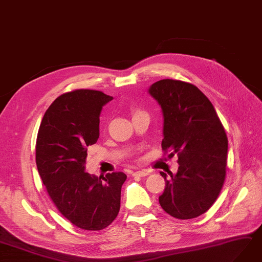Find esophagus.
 <instances>
[{"mask_svg": "<svg viewBox=\"0 0 262 262\" xmlns=\"http://www.w3.org/2000/svg\"><path fill=\"white\" fill-rule=\"evenodd\" d=\"M148 175V172L145 171V169H142V171H137L133 173V176H140V178H143V176Z\"/></svg>", "mask_w": 262, "mask_h": 262, "instance_id": "34e87169", "label": "esophagus"}]
</instances>
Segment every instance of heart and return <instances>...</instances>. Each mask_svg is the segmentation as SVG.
<instances>
[{
    "instance_id": "1",
    "label": "heart",
    "mask_w": 262,
    "mask_h": 262,
    "mask_svg": "<svg viewBox=\"0 0 262 262\" xmlns=\"http://www.w3.org/2000/svg\"><path fill=\"white\" fill-rule=\"evenodd\" d=\"M136 112H137V111H136ZM136 112H134V114H136Z\"/></svg>"
}]
</instances>
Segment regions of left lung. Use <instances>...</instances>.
Instances as JSON below:
<instances>
[{
    "label": "left lung",
    "instance_id": "obj_1",
    "mask_svg": "<svg viewBox=\"0 0 262 262\" xmlns=\"http://www.w3.org/2000/svg\"><path fill=\"white\" fill-rule=\"evenodd\" d=\"M164 117L162 150L178 155L176 175L165 180L161 207L178 219L199 217L211 207L223 188L228 139L214 105L202 91L182 80L162 79L148 89Z\"/></svg>",
    "mask_w": 262,
    "mask_h": 262
}]
</instances>
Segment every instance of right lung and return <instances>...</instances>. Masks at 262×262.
<instances>
[{"instance_id":"right-lung-1","label":"right lung","mask_w":262,"mask_h":262,"mask_svg":"<svg viewBox=\"0 0 262 262\" xmlns=\"http://www.w3.org/2000/svg\"><path fill=\"white\" fill-rule=\"evenodd\" d=\"M112 97L76 89L62 94L46 110L36 140V165L59 213L83 230L104 229L120 210L122 172L105 176L84 172L87 151L99 138V116Z\"/></svg>"}]
</instances>
